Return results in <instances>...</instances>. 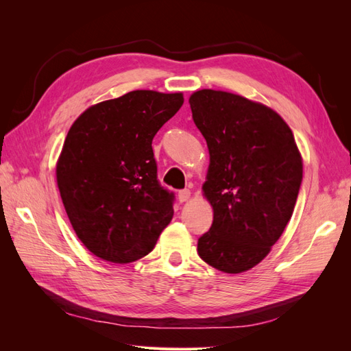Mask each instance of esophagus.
Instances as JSON below:
<instances>
[{
    "label": "esophagus",
    "mask_w": 351,
    "mask_h": 351,
    "mask_svg": "<svg viewBox=\"0 0 351 351\" xmlns=\"http://www.w3.org/2000/svg\"><path fill=\"white\" fill-rule=\"evenodd\" d=\"M190 196H192V192H190L189 189L180 190V192H178V200L180 202H187L190 199Z\"/></svg>",
    "instance_id": "1"
}]
</instances>
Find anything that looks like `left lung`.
Wrapping results in <instances>:
<instances>
[{"instance_id":"left-lung-1","label":"left lung","mask_w":351,"mask_h":351,"mask_svg":"<svg viewBox=\"0 0 351 351\" xmlns=\"http://www.w3.org/2000/svg\"><path fill=\"white\" fill-rule=\"evenodd\" d=\"M189 104L208 145L202 192L214 209L197 253L226 274L249 271L268 256L293 215L303 178L300 151L289 124L261 102L202 89Z\"/></svg>"}]
</instances>
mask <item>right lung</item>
<instances>
[{
	"instance_id": "right-lung-1",
	"label": "right lung",
	"mask_w": 351,
	"mask_h": 351,
	"mask_svg": "<svg viewBox=\"0 0 351 351\" xmlns=\"http://www.w3.org/2000/svg\"><path fill=\"white\" fill-rule=\"evenodd\" d=\"M183 93L132 90L83 111L70 127L56 176L71 227L107 262L146 256L171 222L173 195L156 180L152 139Z\"/></svg>"
}]
</instances>
